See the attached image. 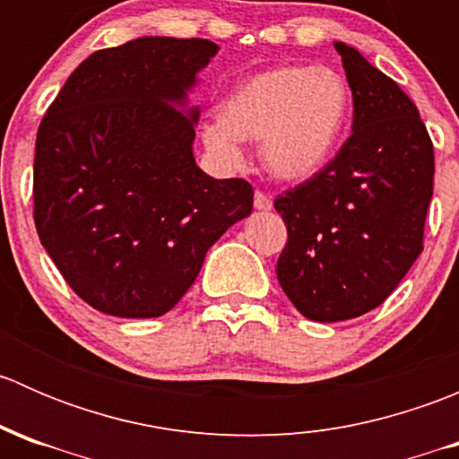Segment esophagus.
Masks as SVG:
<instances>
[{"label": "esophagus", "mask_w": 459, "mask_h": 459, "mask_svg": "<svg viewBox=\"0 0 459 459\" xmlns=\"http://www.w3.org/2000/svg\"><path fill=\"white\" fill-rule=\"evenodd\" d=\"M255 208H257V211H271V208H273L271 197L264 195L262 191H255Z\"/></svg>", "instance_id": "1"}]
</instances>
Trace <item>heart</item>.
<instances>
[{
    "instance_id": "b5f03b06",
    "label": "heart",
    "mask_w": 459,
    "mask_h": 459,
    "mask_svg": "<svg viewBox=\"0 0 459 459\" xmlns=\"http://www.w3.org/2000/svg\"><path fill=\"white\" fill-rule=\"evenodd\" d=\"M349 86L324 66H277L244 82L226 115L204 124V142L235 161L239 142H262L264 169L281 182H307L335 152L349 117Z\"/></svg>"
}]
</instances>
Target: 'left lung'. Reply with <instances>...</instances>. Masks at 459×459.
<instances>
[{
  "label": "left lung",
  "mask_w": 459,
  "mask_h": 459,
  "mask_svg": "<svg viewBox=\"0 0 459 459\" xmlns=\"http://www.w3.org/2000/svg\"><path fill=\"white\" fill-rule=\"evenodd\" d=\"M353 92V133L335 160L275 200L289 242L277 280L313 322L373 311L422 253L433 143L404 91L335 41Z\"/></svg>",
  "instance_id": "8db88e82"
}]
</instances>
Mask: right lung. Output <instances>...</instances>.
<instances>
[{"label":"right lung","mask_w":459,"mask_h":459,"mask_svg":"<svg viewBox=\"0 0 459 459\" xmlns=\"http://www.w3.org/2000/svg\"><path fill=\"white\" fill-rule=\"evenodd\" d=\"M220 46L137 37L86 57L37 131L35 226L55 266L97 311L160 317L208 248L251 215L253 186L195 164L197 73Z\"/></svg>","instance_id":"right-lung-1"}]
</instances>
